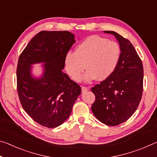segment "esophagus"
<instances>
[{
    "label": "esophagus",
    "instance_id": "obj_1",
    "mask_svg": "<svg viewBox=\"0 0 157 157\" xmlns=\"http://www.w3.org/2000/svg\"><path fill=\"white\" fill-rule=\"evenodd\" d=\"M89 87H86V86H82V93H84L89 90Z\"/></svg>",
    "mask_w": 157,
    "mask_h": 157
}]
</instances>
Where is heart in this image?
I'll return each instance as SVG.
<instances>
[{
	"instance_id": "heart-1",
	"label": "heart",
	"mask_w": 157,
	"mask_h": 157,
	"mask_svg": "<svg viewBox=\"0 0 157 157\" xmlns=\"http://www.w3.org/2000/svg\"><path fill=\"white\" fill-rule=\"evenodd\" d=\"M121 57L119 45L115 41L96 35L87 37L75 48V52H68L64 58L66 72L75 81L91 82L98 78L107 79L115 71Z\"/></svg>"
}]
</instances>
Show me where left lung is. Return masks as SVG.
<instances>
[{"instance_id":"left-lung-1","label":"left lung","mask_w":157,"mask_h":157,"mask_svg":"<svg viewBox=\"0 0 157 157\" xmlns=\"http://www.w3.org/2000/svg\"><path fill=\"white\" fill-rule=\"evenodd\" d=\"M104 33L115 36L121 57L113 73L91 89L95 95L91 110L102 123L116 126L128 120L139 107L143 93V67L128 39L113 31Z\"/></svg>"}]
</instances>
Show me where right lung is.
<instances>
[{
	"instance_id": "obj_1",
	"label": "right lung",
	"mask_w": 157,
	"mask_h": 157,
	"mask_svg": "<svg viewBox=\"0 0 157 157\" xmlns=\"http://www.w3.org/2000/svg\"><path fill=\"white\" fill-rule=\"evenodd\" d=\"M75 43L68 31H41L29 42L18 61L17 90L25 112L42 126L54 128L62 124L72 111L81 87L62 71L64 58ZM43 63L39 77L31 66Z\"/></svg>"
}]
</instances>
